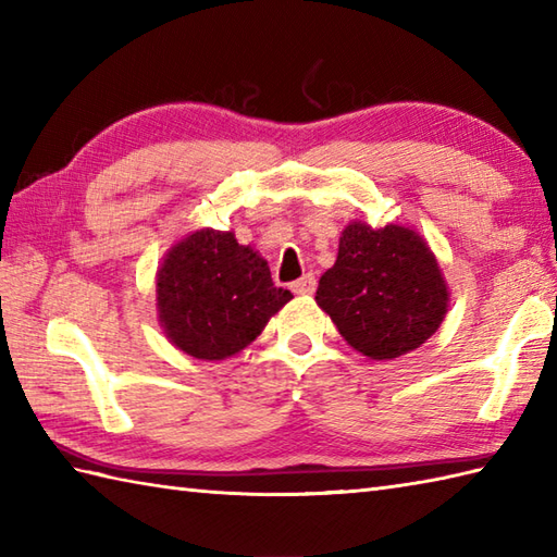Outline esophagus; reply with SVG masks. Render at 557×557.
<instances>
[{"label":"esophagus","instance_id":"esophagus-1","mask_svg":"<svg viewBox=\"0 0 557 557\" xmlns=\"http://www.w3.org/2000/svg\"><path fill=\"white\" fill-rule=\"evenodd\" d=\"M315 287H318V282H315L313 272H306V275H304L301 280H297V282H294V285H292L294 294H301V297H309V294L315 292Z\"/></svg>","mask_w":557,"mask_h":557}]
</instances>
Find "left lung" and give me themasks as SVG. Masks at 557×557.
<instances>
[{"label":"left lung","mask_w":557,"mask_h":557,"mask_svg":"<svg viewBox=\"0 0 557 557\" xmlns=\"http://www.w3.org/2000/svg\"><path fill=\"white\" fill-rule=\"evenodd\" d=\"M315 301L363 357L397 359L421 347L447 313V285L421 236L399 224L351 222Z\"/></svg>","instance_id":"left-lung-1"}]
</instances>
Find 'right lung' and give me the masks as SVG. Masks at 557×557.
<instances>
[{
	"label": "right lung",
	"instance_id": "1",
	"mask_svg": "<svg viewBox=\"0 0 557 557\" xmlns=\"http://www.w3.org/2000/svg\"><path fill=\"white\" fill-rule=\"evenodd\" d=\"M158 318L174 347L220 361L263 333L292 299L275 287L268 260L232 232L198 230L176 242L158 270Z\"/></svg>",
	"mask_w": 557,
	"mask_h": 557
}]
</instances>
